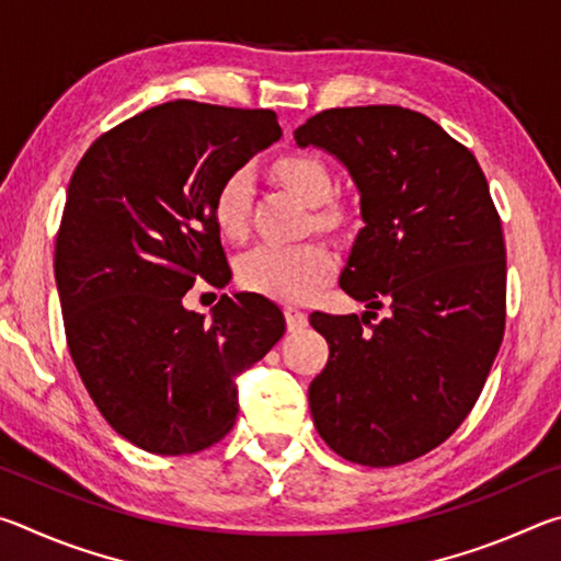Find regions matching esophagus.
<instances>
[{
	"label": "esophagus",
	"instance_id": "esophagus-1",
	"mask_svg": "<svg viewBox=\"0 0 561 561\" xmlns=\"http://www.w3.org/2000/svg\"><path fill=\"white\" fill-rule=\"evenodd\" d=\"M284 317H287V327H289V331H297V329H304L307 327V314H304L301 309H297V307H287L284 309Z\"/></svg>",
	"mask_w": 561,
	"mask_h": 561
}]
</instances>
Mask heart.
<instances>
[{
  "mask_svg": "<svg viewBox=\"0 0 561 561\" xmlns=\"http://www.w3.org/2000/svg\"><path fill=\"white\" fill-rule=\"evenodd\" d=\"M277 175L294 195L311 207H317V225L331 227L339 222L336 207L324 203L331 195V175L327 165L317 156L289 153L277 160ZM252 197V173L250 168H240L222 180L217 187L213 215L220 232L242 237L250 220ZM334 254L321 242L301 244H260L244 254L237 264L242 287L264 294L279 301H304L317 294L334 274Z\"/></svg>",
  "mask_w": 561,
  "mask_h": 561,
  "instance_id": "heart-1",
  "label": "heart"
}]
</instances>
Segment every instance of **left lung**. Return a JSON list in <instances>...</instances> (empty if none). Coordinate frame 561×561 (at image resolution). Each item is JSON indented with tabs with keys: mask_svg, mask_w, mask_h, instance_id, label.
<instances>
[{
	"mask_svg": "<svg viewBox=\"0 0 561 561\" xmlns=\"http://www.w3.org/2000/svg\"><path fill=\"white\" fill-rule=\"evenodd\" d=\"M294 140L348 170L364 220L339 287L366 311L309 317L329 344L311 417L351 462L415 460L468 417L505 334V240L488 180L438 123L401 106L321 111Z\"/></svg>",
	"mask_w": 561,
	"mask_h": 561,
	"instance_id": "obj_1",
	"label": "left lung"
}]
</instances>
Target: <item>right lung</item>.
Returning a JSON list of instances; mask_svg holds the SVG:
<instances>
[{
	"label": "right lung",
	"instance_id": "obj_1",
	"mask_svg": "<svg viewBox=\"0 0 561 561\" xmlns=\"http://www.w3.org/2000/svg\"><path fill=\"white\" fill-rule=\"evenodd\" d=\"M274 111L170 101L93 144L66 190L54 274L69 351L108 425L156 455L222 440L237 376L284 334L262 294L185 309L197 277L225 287L213 203L222 180L279 140Z\"/></svg>",
	"mask_w": 561,
	"mask_h": 561
}]
</instances>
